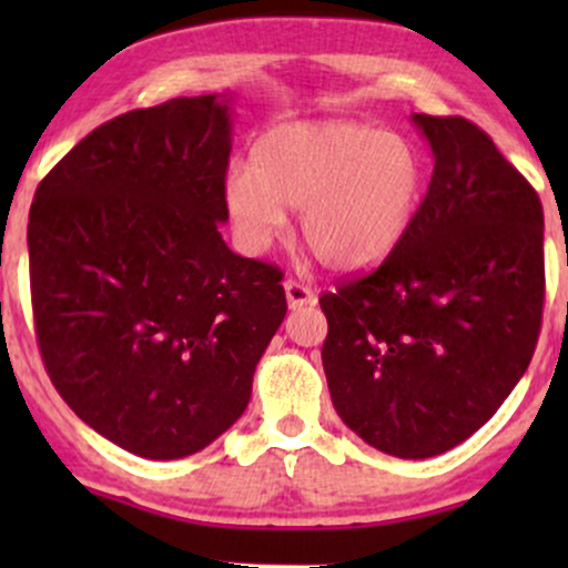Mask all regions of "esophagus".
Listing matches in <instances>:
<instances>
[{
    "label": "esophagus",
    "mask_w": 568,
    "mask_h": 568,
    "mask_svg": "<svg viewBox=\"0 0 568 568\" xmlns=\"http://www.w3.org/2000/svg\"><path fill=\"white\" fill-rule=\"evenodd\" d=\"M285 298H288L291 310H302L306 304H315V291L310 285L298 283V280H285Z\"/></svg>",
    "instance_id": "1"
}]
</instances>
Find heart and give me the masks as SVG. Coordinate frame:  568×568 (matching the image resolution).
I'll return each instance as SVG.
<instances>
[{"mask_svg": "<svg viewBox=\"0 0 568 568\" xmlns=\"http://www.w3.org/2000/svg\"><path fill=\"white\" fill-rule=\"evenodd\" d=\"M425 192V160L395 130L361 122H293L251 149L230 173L226 211L247 253H264L302 211V237L342 272L384 262L406 237Z\"/></svg>", "mask_w": 568, "mask_h": 568, "instance_id": "obj_1", "label": "heart"}]
</instances>
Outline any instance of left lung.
<instances>
[{"label":"left lung","mask_w":568,"mask_h":568,"mask_svg":"<svg viewBox=\"0 0 568 568\" xmlns=\"http://www.w3.org/2000/svg\"><path fill=\"white\" fill-rule=\"evenodd\" d=\"M414 122L435 168L406 237L321 296L336 414L400 459L448 452L497 414L529 368L545 304V216L529 181L465 116Z\"/></svg>","instance_id":"obj_1"}]
</instances>
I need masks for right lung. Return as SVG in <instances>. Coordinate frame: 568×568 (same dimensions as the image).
<instances>
[{
    "label": "right lung",
    "mask_w": 568,
    "mask_h": 568,
    "mask_svg": "<svg viewBox=\"0 0 568 568\" xmlns=\"http://www.w3.org/2000/svg\"><path fill=\"white\" fill-rule=\"evenodd\" d=\"M232 95L103 122L37 186L29 270L50 382L98 435L181 459L243 416L283 323L277 266L221 237Z\"/></svg>",
    "instance_id": "right-lung-1"
}]
</instances>
